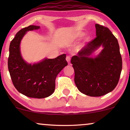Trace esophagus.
<instances>
[{"label":"esophagus","mask_w":130,"mask_h":130,"mask_svg":"<svg viewBox=\"0 0 130 130\" xmlns=\"http://www.w3.org/2000/svg\"><path fill=\"white\" fill-rule=\"evenodd\" d=\"M66 61L69 64H70V57L69 56L66 57Z\"/></svg>","instance_id":"esophagus-1"}]
</instances>
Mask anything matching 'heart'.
<instances>
[{"mask_svg": "<svg viewBox=\"0 0 130 130\" xmlns=\"http://www.w3.org/2000/svg\"><path fill=\"white\" fill-rule=\"evenodd\" d=\"M85 33L82 31H77L76 32H74V34H73V35H72V39L73 40H79V39L81 38L83 35H84ZM90 40V37L89 35H86V36L85 37V38H83V43L85 44L87 43V42H89Z\"/></svg>", "mask_w": 130, "mask_h": 130, "instance_id": "b5f03b06", "label": "heart"}]
</instances>
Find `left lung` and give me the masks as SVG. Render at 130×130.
Listing matches in <instances>:
<instances>
[{"instance_id": "obj_1", "label": "left lung", "mask_w": 130, "mask_h": 130, "mask_svg": "<svg viewBox=\"0 0 130 130\" xmlns=\"http://www.w3.org/2000/svg\"><path fill=\"white\" fill-rule=\"evenodd\" d=\"M96 38L73 56L74 82L78 90L89 96L109 93L118 84L122 70V58L117 39L108 28L95 25ZM103 49L94 56L99 47Z\"/></svg>"}]
</instances>
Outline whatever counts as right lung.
Segmentation results:
<instances>
[{"label": "right lung", "mask_w": 130, "mask_h": 130, "mask_svg": "<svg viewBox=\"0 0 130 130\" xmlns=\"http://www.w3.org/2000/svg\"><path fill=\"white\" fill-rule=\"evenodd\" d=\"M40 28V26L29 25L18 32L10 44L8 70L18 91L28 97L41 99L54 93L56 78L67 62L65 54L55 58H44L33 64L23 58L20 46L23 37L27 32Z\"/></svg>", "instance_id": "add662e5"}]
</instances>
